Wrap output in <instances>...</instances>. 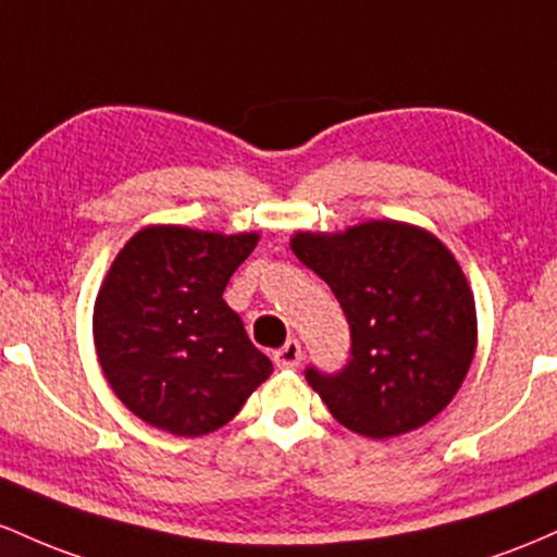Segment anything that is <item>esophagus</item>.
Listing matches in <instances>:
<instances>
[{
  "instance_id": "esophagus-1",
  "label": "esophagus",
  "mask_w": 557,
  "mask_h": 557,
  "mask_svg": "<svg viewBox=\"0 0 557 557\" xmlns=\"http://www.w3.org/2000/svg\"><path fill=\"white\" fill-rule=\"evenodd\" d=\"M273 360H276L278 368H297L302 362V345L297 339H289L284 347L273 352Z\"/></svg>"
}]
</instances>
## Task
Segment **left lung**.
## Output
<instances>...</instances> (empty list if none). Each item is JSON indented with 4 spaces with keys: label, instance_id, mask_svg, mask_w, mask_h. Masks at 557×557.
<instances>
[{
    "label": "left lung",
    "instance_id": "1",
    "mask_svg": "<svg viewBox=\"0 0 557 557\" xmlns=\"http://www.w3.org/2000/svg\"><path fill=\"white\" fill-rule=\"evenodd\" d=\"M292 252L326 281L349 323L347 366L305 371L331 416L371 440L440 416L476 352V305L453 252L426 228L399 221L299 231Z\"/></svg>",
    "mask_w": 557,
    "mask_h": 557
}]
</instances>
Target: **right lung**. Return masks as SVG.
Segmentation results:
<instances>
[{"label": "right lung", "instance_id": "obj_1", "mask_svg": "<svg viewBox=\"0 0 557 557\" xmlns=\"http://www.w3.org/2000/svg\"><path fill=\"white\" fill-rule=\"evenodd\" d=\"M258 234L147 226L112 260L94 302V345L117 399L149 426H226L273 366L223 292Z\"/></svg>", "mask_w": 557, "mask_h": 557}]
</instances>
